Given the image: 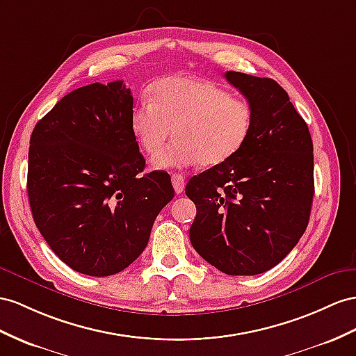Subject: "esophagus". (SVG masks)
Returning <instances> with one entry per match:
<instances>
[{"label": "esophagus", "mask_w": 356, "mask_h": 356, "mask_svg": "<svg viewBox=\"0 0 356 356\" xmlns=\"http://www.w3.org/2000/svg\"><path fill=\"white\" fill-rule=\"evenodd\" d=\"M171 180H172V186H175L176 194L184 193V189H185V179H184V176H181V175H172Z\"/></svg>", "instance_id": "34e87169"}]
</instances>
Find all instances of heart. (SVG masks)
Wrapping results in <instances>:
<instances>
[{"mask_svg": "<svg viewBox=\"0 0 356 356\" xmlns=\"http://www.w3.org/2000/svg\"><path fill=\"white\" fill-rule=\"evenodd\" d=\"M131 127L144 153L159 152L171 131L177 141L152 159L156 170L220 165L247 143L252 108L221 87L202 79L168 76L149 90V100L136 104Z\"/></svg>", "mask_w": 356, "mask_h": 356, "instance_id": "b5f03b06", "label": "heart"}]
</instances>
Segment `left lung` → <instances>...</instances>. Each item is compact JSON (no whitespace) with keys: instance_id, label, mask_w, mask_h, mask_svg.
<instances>
[{"instance_id":"left-lung-1","label":"left lung","mask_w":356,"mask_h":356,"mask_svg":"<svg viewBox=\"0 0 356 356\" xmlns=\"http://www.w3.org/2000/svg\"><path fill=\"white\" fill-rule=\"evenodd\" d=\"M224 76L247 97L252 127L233 158L188 181L185 193L197 206L189 239L227 275H257L278 265L307 229L313 141L277 81L233 70Z\"/></svg>"}]
</instances>
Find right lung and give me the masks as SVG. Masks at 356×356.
<instances>
[{"mask_svg":"<svg viewBox=\"0 0 356 356\" xmlns=\"http://www.w3.org/2000/svg\"><path fill=\"white\" fill-rule=\"evenodd\" d=\"M132 108L123 81L95 83L70 91L31 134L34 222L57 257L86 275H114L138 259L175 197L165 171L143 175Z\"/></svg>","mask_w":356,"mask_h":356,"instance_id":"1","label":"right lung"}]
</instances>
